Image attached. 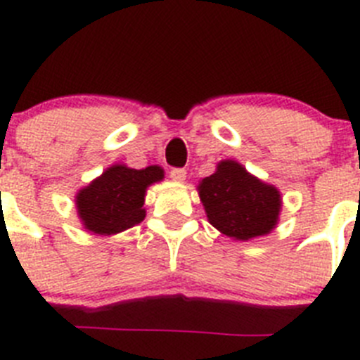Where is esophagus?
<instances>
[{
	"label": "esophagus",
	"mask_w": 360,
	"mask_h": 360,
	"mask_svg": "<svg viewBox=\"0 0 360 360\" xmlns=\"http://www.w3.org/2000/svg\"><path fill=\"white\" fill-rule=\"evenodd\" d=\"M170 177H172L174 181H184L186 179V170H184V168H172V170H170Z\"/></svg>",
	"instance_id": "obj_1"
}]
</instances>
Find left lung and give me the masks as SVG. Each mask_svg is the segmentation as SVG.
<instances>
[{
	"label": "left lung",
	"mask_w": 360,
	"mask_h": 360,
	"mask_svg": "<svg viewBox=\"0 0 360 360\" xmlns=\"http://www.w3.org/2000/svg\"><path fill=\"white\" fill-rule=\"evenodd\" d=\"M199 195L210 224L236 240L267 235L276 226L280 192L236 161H220L217 172L199 184Z\"/></svg>",
	"instance_id": "8db88e82"
}]
</instances>
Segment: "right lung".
<instances>
[{"mask_svg": "<svg viewBox=\"0 0 360 360\" xmlns=\"http://www.w3.org/2000/svg\"><path fill=\"white\" fill-rule=\"evenodd\" d=\"M161 179L163 168L158 165L143 170L115 165L80 190L77 195L79 217L86 229L98 235H112L140 224L145 219V190Z\"/></svg>", "mask_w": 360, "mask_h": 360, "instance_id": "1", "label": "right lung"}]
</instances>
